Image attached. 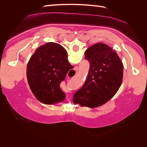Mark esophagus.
<instances>
[{"label": "esophagus", "instance_id": "34e87169", "mask_svg": "<svg viewBox=\"0 0 147 147\" xmlns=\"http://www.w3.org/2000/svg\"><path fill=\"white\" fill-rule=\"evenodd\" d=\"M78 70V67H75V71H76V72H77V71ZM75 76V75H70V77H71V78H72V77H74Z\"/></svg>", "mask_w": 147, "mask_h": 147}]
</instances>
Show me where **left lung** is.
<instances>
[{
    "instance_id": "8db88e82",
    "label": "left lung",
    "mask_w": 147,
    "mask_h": 147,
    "mask_svg": "<svg viewBox=\"0 0 147 147\" xmlns=\"http://www.w3.org/2000/svg\"><path fill=\"white\" fill-rule=\"evenodd\" d=\"M90 70L84 85L75 93L74 104L97 107L116 94L122 83L123 64L117 53L104 43L90 47L84 52Z\"/></svg>"
}]
</instances>
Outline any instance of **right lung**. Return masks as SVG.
<instances>
[{"instance_id":"right-lung-1","label":"right lung","mask_w":147,"mask_h":147,"mask_svg":"<svg viewBox=\"0 0 147 147\" xmlns=\"http://www.w3.org/2000/svg\"><path fill=\"white\" fill-rule=\"evenodd\" d=\"M72 66L67 53L59 44L50 42L37 48L27 67L28 83L36 98L46 104L63 101L65 94L60 83Z\"/></svg>"}]
</instances>
